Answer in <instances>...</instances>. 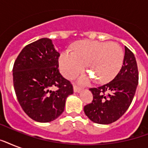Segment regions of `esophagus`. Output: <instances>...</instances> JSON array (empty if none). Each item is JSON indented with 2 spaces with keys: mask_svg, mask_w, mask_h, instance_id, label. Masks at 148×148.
I'll use <instances>...</instances> for the list:
<instances>
[{
  "mask_svg": "<svg viewBox=\"0 0 148 148\" xmlns=\"http://www.w3.org/2000/svg\"><path fill=\"white\" fill-rule=\"evenodd\" d=\"M81 90V88H79V87H77V86L76 85H74V92H80Z\"/></svg>",
  "mask_w": 148,
  "mask_h": 148,
  "instance_id": "obj_1",
  "label": "esophagus"
}]
</instances>
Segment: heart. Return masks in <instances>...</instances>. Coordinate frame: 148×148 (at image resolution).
I'll list each match as a JSON object with an SVG mask.
<instances>
[{
  "label": "heart",
  "instance_id": "obj_1",
  "mask_svg": "<svg viewBox=\"0 0 148 148\" xmlns=\"http://www.w3.org/2000/svg\"><path fill=\"white\" fill-rule=\"evenodd\" d=\"M123 60V50L116 43L83 40L74 45V52L67 50L60 53L59 67L66 78L72 79L86 65L90 75L81 76L79 79L81 84H87L92 77L97 82L105 83L118 74Z\"/></svg>",
  "mask_w": 148,
  "mask_h": 148
}]
</instances>
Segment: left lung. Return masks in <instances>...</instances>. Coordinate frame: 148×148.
I'll return each instance as SVG.
<instances>
[{"label":"left lung","instance_id":"1","mask_svg":"<svg viewBox=\"0 0 148 148\" xmlns=\"http://www.w3.org/2000/svg\"><path fill=\"white\" fill-rule=\"evenodd\" d=\"M138 84V70L134 53L125 47L124 62L117 76L109 83L90 88L92 103L84 110L90 121L109 124L118 120L131 105Z\"/></svg>","mask_w":148,"mask_h":148}]
</instances>
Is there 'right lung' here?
<instances>
[{"instance_id":"obj_1","label":"right lung","mask_w":148,"mask_h":148,"mask_svg":"<svg viewBox=\"0 0 148 148\" xmlns=\"http://www.w3.org/2000/svg\"><path fill=\"white\" fill-rule=\"evenodd\" d=\"M60 53L49 38L27 45L17 56L13 67V81L17 101L34 121H52L64 110L66 99L73 86L58 70ZM56 86L57 91L52 89Z\"/></svg>"}]
</instances>
